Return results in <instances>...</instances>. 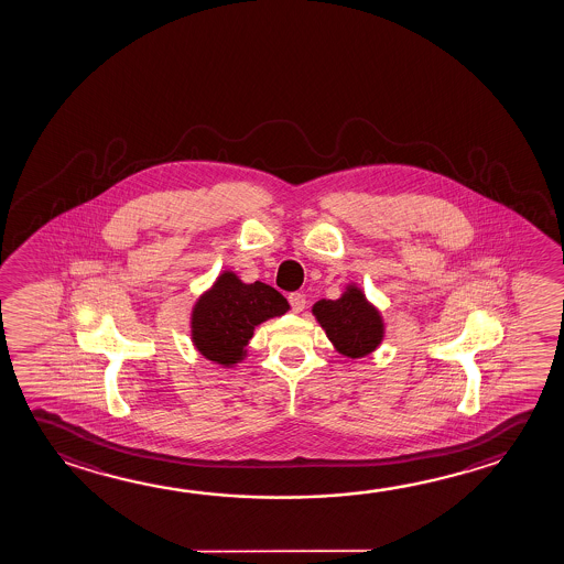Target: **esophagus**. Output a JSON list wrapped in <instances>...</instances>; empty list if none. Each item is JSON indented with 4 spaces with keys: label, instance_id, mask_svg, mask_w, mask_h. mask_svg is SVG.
Here are the masks:
<instances>
[{
    "label": "esophagus",
    "instance_id": "34e87169",
    "mask_svg": "<svg viewBox=\"0 0 564 564\" xmlns=\"http://www.w3.org/2000/svg\"><path fill=\"white\" fill-rule=\"evenodd\" d=\"M288 302H290V307L295 313L302 312L305 307V295L300 294V292H292V294L288 295Z\"/></svg>",
    "mask_w": 564,
    "mask_h": 564
}]
</instances>
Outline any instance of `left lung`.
Listing matches in <instances>:
<instances>
[{
  "label": "left lung",
  "mask_w": 564,
  "mask_h": 564,
  "mask_svg": "<svg viewBox=\"0 0 564 564\" xmlns=\"http://www.w3.org/2000/svg\"><path fill=\"white\" fill-rule=\"evenodd\" d=\"M317 322L339 352L350 358L365 357L382 340V322L372 305L357 288H350L340 300H322L313 305Z\"/></svg>",
  "instance_id": "1"
}]
</instances>
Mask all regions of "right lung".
Masks as SVG:
<instances>
[{
	"label": "right lung",
	"instance_id": "obj_1",
	"mask_svg": "<svg viewBox=\"0 0 564 564\" xmlns=\"http://www.w3.org/2000/svg\"><path fill=\"white\" fill-rule=\"evenodd\" d=\"M288 312L284 295L262 282L242 284L225 272L207 294L199 297L192 315L194 345L204 357L219 365H235L254 327Z\"/></svg>",
	"mask_w": 564,
	"mask_h": 564
}]
</instances>
